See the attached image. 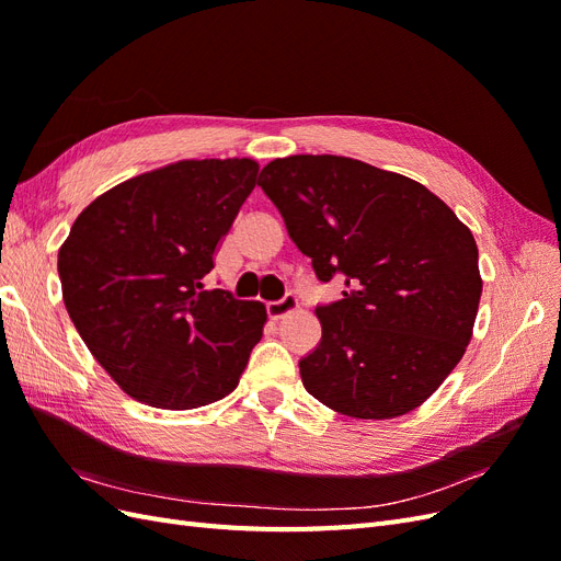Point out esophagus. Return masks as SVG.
Masks as SVG:
<instances>
[{"label": "esophagus", "mask_w": 561, "mask_h": 561, "mask_svg": "<svg viewBox=\"0 0 561 561\" xmlns=\"http://www.w3.org/2000/svg\"><path fill=\"white\" fill-rule=\"evenodd\" d=\"M295 309H297V297L295 295H285L278 301H268L266 304V313H268L271 320H280L287 313H293Z\"/></svg>", "instance_id": "obj_1"}]
</instances>
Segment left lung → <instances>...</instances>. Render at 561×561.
I'll list each match as a JSON object with an SVG mask.
<instances>
[{"mask_svg": "<svg viewBox=\"0 0 561 561\" xmlns=\"http://www.w3.org/2000/svg\"><path fill=\"white\" fill-rule=\"evenodd\" d=\"M318 280H344L318 307L320 344L304 388L353 419H393L428 400L463 358L482 278L470 229L426 186L363 161L297 154L262 168Z\"/></svg>", "mask_w": 561, "mask_h": 561, "instance_id": "8db88e82", "label": "left lung"}]
</instances>
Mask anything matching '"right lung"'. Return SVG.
Segmentation results:
<instances>
[{"instance_id": "obj_1", "label": "right lung", "mask_w": 561, "mask_h": 561, "mask_svg": "<svg viewBox=\"0 0 561 561\" xmlns=\"http://www.w3.org/2000/svg\"><path fill=\"white\" fill-rule=\"evenodd\" d=\"M257 171L252 159H192L130 178L83 208L60 245L65 309L138 402L194 410L239 386L266 309L203 278Z\"/></svg>"}]
</instances>
